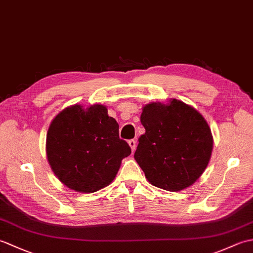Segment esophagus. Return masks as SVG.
<instances>
[{"mask_svg": "<svg viewBox=\"0 0 253 253\" xmlns=\"http://www.w3.org/2000/svg\"><path fill=\"white\" fill-rule=\"evenodd\" d=\"M128 144H129V146H130L132 151H135L136 146H137V142H136L135 139H130V140H128Z\"/></svg>", "mask_w": 253, "mask_h": 253, "instance_id": "esophagus-1", "label": "esophagus"}]
</instances>
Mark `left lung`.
I'll list each match as a JSON object with an SVG mask.
<instances>
[{
  "label": "left lung",
  "mask_w": 253,
  "mask_h": 253,
  "mask_svg": "<svg viewBox=\"0 0 253 253\" xmlns=\"http://www.w3.org/2000/svg\"><path fill=\"white\" fill-rule=\"evenodd\" d=\"M135 160L149 182L169 191L191 186L206 169L213 139L207 121L192 106L174 99L143 107Z\"/></svg>",
  "instance_id": "8db88e82"
}]
</instances>
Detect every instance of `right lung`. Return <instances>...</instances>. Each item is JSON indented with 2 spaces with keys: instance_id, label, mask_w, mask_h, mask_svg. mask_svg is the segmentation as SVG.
Instances as JSON below:
<instances>
[{
  "instance_id": "obj_1",
  "label": "right lung",
  "mask_w": 253,
  "mask_h": 253,
  "mask_svg": "<svg viewBox=\"0 0 253 253\" xmlns=\"http://www.w3.org/2000/svg\"><path fill=\"white\" fill-rule=\"evenodd\" d=\"M118 128L103 105L63 110L46 135L47 160L57 178L79 192H95L109 185L122 160L131 153Z\"/></svg>"
}]
</instances>
